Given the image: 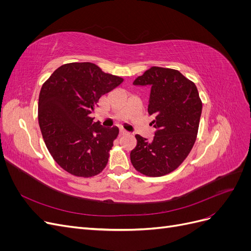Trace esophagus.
<instances>
[{"instance_id":"34e87169","label":"esophagus","mask_w":251,"mask_h":251,"mask_svg":"<svg viewBox=\"0 0 251 251\" xmlns=\"http://www.w3.org/2000/svg\"><path fill=\"white\" fill-rule=\"evenodd\" d=\"M119 134H120V135H127L128 133H127L126 131L123 130V128H120V130H119Z\"/></svg>"}]
</instances>
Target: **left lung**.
Listing matches in <instances>:
<instances>
[{
	"label": "left lung",
	"instance_id": "8db88e82",
	"mask_svg": "<svg viewBox=\"0 0 251 251\" xmlns=\"http://www.w3.org/2000/svg\"><path fill=\"white\" fill-rule=\"evenodd\" d=\"M133 85L151 88L148 112L156 131L151 140L135 136L131 162L146 176H163L183 162L196 141L202 112L198 90L178 70L161 67L150 68Z\"/></svg>",
	"mask_w": 251,
	"mask_h": 251
}]
</instances>
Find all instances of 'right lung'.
<instances>
[{
  "mask_svg": "<svg viewBox=\"0 0 251 251\" xmlns=\"http://www.w3.org/2000/svg\"><path fill=\"white\" fill-rule=\"evenodd\" d=\"M92 63L60 66L44 83L39 97V124L49 153L60 168L92 177L107 165L117 126L102 127L91 117L101 95L123 82Z\"/></svg>",
  "mask_w": 251,
  "mask_h": 251,
  "instance_id": "1",
  "label": "right lung"
}]
</instances>
